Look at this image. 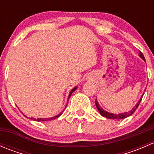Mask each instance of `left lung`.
<instances>
[{"instance_id":"left-lung-1","label":"left lung","mask_w":154,"mask_h":154,"mask_svg":"<svg viewBox=\"0 0 154 154\" xmlns=\"http://www.w3.org/2000/svg\"><path fill=\"white\" fill-rule=\"evenodd\" d=\"M139 57H140L141 58H142V60H144V61H145V59H144L143 54H142L141 51H139ZM143 95H144V94H142V96H143ZM142 96L141 97L140 100H139V101H138V103H136V106L133 107V108L132 109V110H130V111L128 112H126L120 113V114H114V113L108 112L105 111L103 109H102V107L100 106V105H99L98 102H97V100H95V105H96V107H97V109H98L99 112H100V115H101L102 116H103V117L106 118V119H114V120H121V119H125V118L129 117V116H131L132 114H133V112L136 111V109L138 108V106H139V103H140L141 100H142Z\"/></svg>"}]
</instances>
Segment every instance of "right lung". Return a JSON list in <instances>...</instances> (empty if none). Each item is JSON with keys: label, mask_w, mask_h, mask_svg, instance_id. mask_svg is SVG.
<instances>
[{"label": "right lung", "mask_w": 154, "mask_h": 154, "mask_svg": "<svg viewBox=\"0 0 154 154\" xmlns=\"http://www.w3.org/2000/svg\"><path fill=\"white\" fill-rule=\"evenodd\" d=\"M76 88H77V87H75V88H73L72 90H71V91H70V93H69V95H68V99H69L70 96H71V94H72V93L74 92V91H75V90H76ZM62 113H63V112H60V114H59V115H57V116H54V117H51V118H47V119H33V120H34V121H37V122H49V121L54 120V119H57V118L60 117V116H61V115H62ZM25 116V117H27V116Z\"/></svg>", "instance_id": "add662e5"}]
</instances>
